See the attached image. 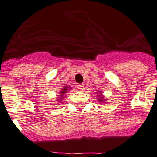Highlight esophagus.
Returning <instances> with one entry per match:
<instances>
[{
	"label": "esophagus",
	"mask_w": 157,
	"mask_h": 157,
	"mask_svg": "<svg viewBox=\"0 0 157 157\" xmlns=\"http://www.w3.org/2000/svg\"><path fill=\"white\" fill-rule=\"evenodd\" d=\"M78 90H81V91H83V90H85V85L84 84L78 85Z\"/></svg>",
	"instance_id": "1"
}]
</instances>
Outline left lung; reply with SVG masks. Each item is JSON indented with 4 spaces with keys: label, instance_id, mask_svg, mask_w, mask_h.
Instances as JSON below:
<instances>
[{
    "label": "left lung",
    "instance_id": "left-lung-1",
    "mask_svg": "<svg viewBox=\"0 0 157 157\" xmlns=\"http://www.w3.org/2000/svg\"><path fill=\"white\" fill-rule=\"evenodd\" d=\"M97 93L99 94V95H97V96H96V97H97V100H98V101L100 102V103H103V104H105V103H107V100L104 99V96H103L102 91H100V90H98Z\"/></svg>",
    "mask_w": 157,
    "mask_h": 157
}]
</instances>
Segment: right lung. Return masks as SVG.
<instances>
[{
	"mask_svg": "<svg viewBox=\"0 0 157 157\" xmlns=\"http://www.w3.org/2000/svg\"><path fill=\"white\" fill-rule=\"evenodd\" d=\"M71 90V86H64V88L61 89V90L60 92H59V94L57 95V99L56 100H57V102L58 103H61V101L62 100V99L64 98V96L66 94V93H67V91L68 90Z\"/></svg>",
	"mask_w": 157,
	"mask_h": 157,
	"instance_id": "1",
	"label": "right lung"
}]
</instances>
